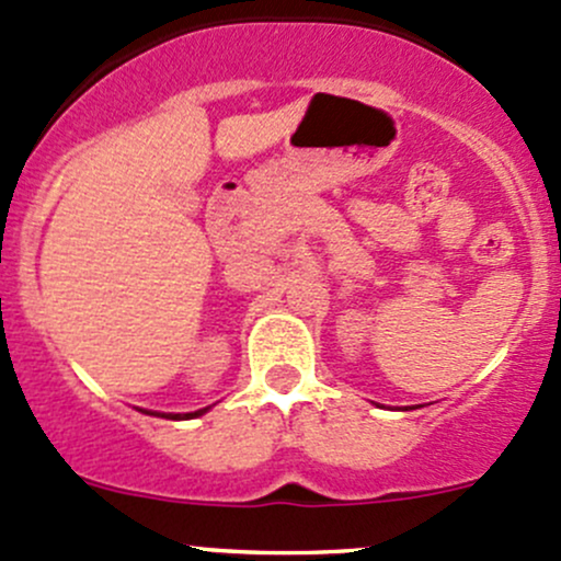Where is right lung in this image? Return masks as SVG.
Returning a JSON list of instances; mask_svg holds the SVG:
<instances>
[{
    "instance_id": "add662e5",
    "label": "right lung",
    "mask_w": 561,
    "mask_h": 561,
    "mask_svg": "<svg viewBox=\"0 0 561 561\" xmlns=\"http://www.w3.org/2000/svg\"><path fill=\"white\" fill-rule=\"evenodd\" d=\"M210 407L206 409H197V412H186V414H173V412H144V414H154V417H165V420H192V417H201L206 414Z\"/></svg>"
}]
</instances>
